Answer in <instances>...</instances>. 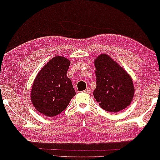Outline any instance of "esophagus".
<instances>
[{
  "mask_svg": "<svg viewBox=\"0 0 160 160\" xmlns=\"http://www.w3.org/2000/svg\"><path fill=\"white\" fill-rule=\"evenodd\" d=\"M91 91V88H86V90L84 91V93H90Z\"/></svg>",
  "mask_w": 160,
  "mask_h": 160,
  "instance_id": "obj_1",
  "label": "esophagus"
}]
</instances>
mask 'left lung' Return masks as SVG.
Here are the masks:
<instances>
[{
	"label": "left lung",
	"mask_w": 160,
	"mask_h": 160,
	"mask_svg": "<svg viewBox=\"0 0 160 160\" xmlns=\"http://www.w3.org/2000/svg\"><path fill=\"white\" fill-rule=\"evenodd\" d=\"M96 88L93 96L103 110L117 112L130 104L134 95L133 81L128 73L110 56L95 60Z\"/></svg>",
	"instance_id": "left-lung-1"
}]
</instances>
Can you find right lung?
<instances>
[{
    "mask_svg": "<svg viewBox=\"0 0 160 160\" xmlns=\"http://www.w3.org/2000/svg\"><path fill=\"white\" fill-rule=\"evenodd\" d=\"M70 61L62 56L50 60L35 78L31 93L34 108L47 117H55L64 110L76 95L67 77Z\"/></svg>",
    "mask_w": 160,
    "mask_h": 160,
    "instance_id": "obj_1",
    "label": "right lung"
}]
</instances>
